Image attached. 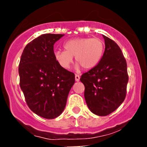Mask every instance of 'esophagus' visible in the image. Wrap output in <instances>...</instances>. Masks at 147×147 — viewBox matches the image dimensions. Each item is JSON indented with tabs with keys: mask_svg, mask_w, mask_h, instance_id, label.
Masks as SVG:
<instances>
[{
	"mask_svg": "<svg viewBox=\"0 0 147 147\" xmlns=\"http://www.w3.org/2000/svg\"><path fill=\"white\" fill-rule=\"evenodd\" d=\"M79 79H80V77L79 75H75V81L76 82H79Z\"/></svg>",
	"mask_w": 147,
	"mask_h": 147,
	"instance_id": "obj_1",
	"label": "esophagus"
}]
</instances>
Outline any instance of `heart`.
Listing matches in <instances>:
<instances>
[{"mask_svg":"<svg viewBox=\"0 0 147 147\" xmlns=\"http://www.w3.org/2000/svg\"><path fill=\"white\" fill-rule=\"evenodd\" d=\"M64 50L55 52V59L63 69L70 68L72 57L85 70L95 68L99 63L104 51V43L99 38L82 37L67 41L63 44Z\"/></svg>","mask_w":147,"mask_h":147,"instance_id":"1","label":"heart"}]
</instances>
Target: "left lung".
<instances>
[{
    "instance_id": "1",
    "label": "left lung",
    "mask_w": 147,
    "mask_h": 147,
    "mask_svg": "<svg viewBox=\"0 0 147 147\" xmlns=\"http://www.w3.org/2000/svg\"><path fill=\"white\" fill-rule=\"evenodd\" d=\"M103 37L105 50L102 59L80 78L88 107L99 116L111 114L124 102L129 81L126 61L120 48L113 40Z\"/></svg>"
}]
</instances>
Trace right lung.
<instances>
[{
  "mask_svg": "<svg viewBox=\"0 0 147 147\" xmlns=\"http://www.w3.org/2000/svg\"><path fill=\"white\" fill-rule=\"evenodd\" d=\"M63 35L44 34L34 38L23 50L18 66L20 87L28 107L45 119L62 113L75 82V74L55 59L54 44Z\"/></svg>",
  "mask_w": 147,
  "mask_h": 147,
  "instance_id": "right-lung-1",
  "label": "right lung"
}]
</instances>
